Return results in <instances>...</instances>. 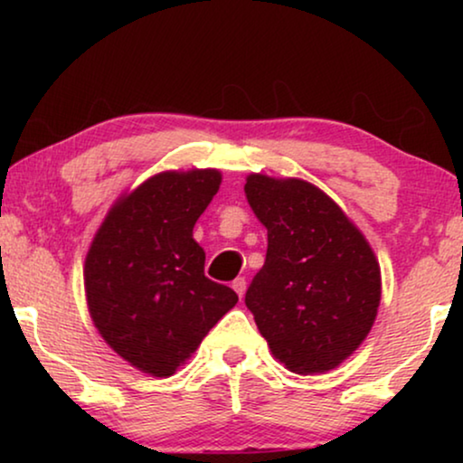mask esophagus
<instances>
[{"instance_id":"obj_1","label":"esophagus","mask_w":463,"mask_h":463,"mask_svg":"<svg viewBox=\"0 0 463 463\" xmlns=\"http://www.w3.org/2000/svg\"><path fill=\"white\" fill-rule=\"evenodd\" d=\"M232 288L236 290V295L240 297V299H242L244 293H246V280H244V278H236V280L232 282Z\"/></svg>"}]
</instances>
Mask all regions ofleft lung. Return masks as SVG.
Instances as JSON below:
<instances>
[{
  "label": "left lung",
  "instance_id": "1",
  "mask_svg": "<svg viewBox=\"0 0 463 463\" xmlns=\"http://www.w3.org/2000/svg\"><path fill=\"white\" fill-rule=\"evenodd\" d=\"M246 200L268 230V255L246 307L278 363L325 373L358 350L375 325L382 269L369 240L312 183L250 173Z\"/></svg>",
  "mask_w": 463,
  "mask_h": 463
}]
</instances>
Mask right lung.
I'll return each mask as SVG.
<instances>
[{
  "label": "right lung",
  "instance_id": "obj_1",
  "mask_svg": "<svg viewBox=\"0 0 463 463\" xmlns=\"http://www.w3.org/2000/svg\"><path fill=\"white\" fill-rule=\"evenodd\" d=\"M221 170H164L113 202L84 261L92 325L130 366L170 377L238 303L204 276L194 225L219 192Z\"/></svg>",
  "mask_w": 463,
  "mask_h": 463
}]
</instances>
